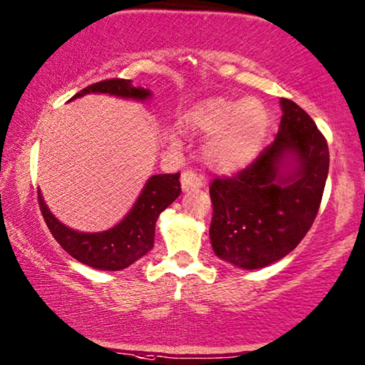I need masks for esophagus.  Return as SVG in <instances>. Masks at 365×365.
Returning a JSON list of instances; mask_svg holds the SVG:
<instances>
[{"label":"esophagus","mask_w":365,"mask_h":365,"mask_svg":"<svg viewBox=\"0 0 365 365\" xmlns=\"http://www.w3.org/2000/svg\"><path fill=\"white\" fill-rule=\"evenodd\" d=\"M181 187L184 192L197 191V189L202 187V178L194 171H184L181 174Z\"/></svg>","instance_id":"34e87169"}]
</instances>
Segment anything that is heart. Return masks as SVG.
<instances>
[{
  "instance_id": "obj_1",
  "label": "heart",
  "mask_w": 365,
  "mask_h": 365,
  "mask_svg": "<svg viewBox=\"0 0 365 365\" xmlns=\"http://www.w3.org/2000/svg\"><path fill=\"white\" fill-rule=\"evenodd\" d=\"M182 125L192 133L210 135L204 148L209 165L222 173H234L250 165L262 151L270 112L258 98L212 95L192 103Z\"/></svg>"
}]
</instances>
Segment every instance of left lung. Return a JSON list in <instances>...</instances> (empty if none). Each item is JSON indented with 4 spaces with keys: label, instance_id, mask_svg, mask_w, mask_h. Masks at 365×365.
I'll use <instances>...</instances> for the list:
<instances>
[{
    "label": "left lung",
    "instance_id": "8db88e82",
    "mask_svg": "<svg viewBox=\"0 0 365 365\" xmlns=\"http://www.w3.org/2000/svg\"><path fill=\"white\" fill-rule=\"evenodd\" d=\"M277 138L250 168L210 184L214 253L237 268L282 260L308 234L323 197L329 150L303 108L279 100Z\"/></svg>",
    "mask_w": 365,
    "mask_h": 365
}]
</instances>
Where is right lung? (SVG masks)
Returning <instances> with one entry per match:
<instances>
[{"label":"right lung","instance_id":"obj_1","mask_svg":"<svg viewBox=\"0 0 365 365\" xmlns=\"http://www.w3.org/2000/svg\"><path fill=\"white\" fill-rule=\"evenodd\" d=\"M87 93H105L110 97L136 100V102H146L153 97L150 88L133 86V82L125 78H112V81L92 83L73 95L71 100L81 98ZM179 194H181L179 173L155 174L145 182L138 199L125 217L102 232H78L67 227L47 207L41 189L38 197L41 212L51 234L68 255L97 270L118 272L133 265L151 250L155 245L158 217L168 205L179 197Z\"/></svg>","mask_w":365,"mask_h":365}]
</instances>
